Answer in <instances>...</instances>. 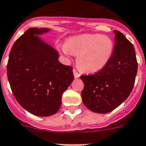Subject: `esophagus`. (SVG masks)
<instances>
[{"label": "esophagus", "instance_id": "esophagus-1", "mask_svg": "<svg viewBox=\"0 0 146 146\" xmlns=\"http://www.w3.org/2000/svg\"><path fill=\"white\" fill-rule=\"evenodd\" d=\"M73 74H74V77H75V78H78V77L80 76L79 73V72H77V70L76 69H73Z\"/></svg>", "mask_w": 146, "mask_h": 146}]
</instances>
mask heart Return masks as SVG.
Here are the masks:
<instances>
[{"label": "heart", "mask_w": 146, "mask_h": 146, "mask_svg": "<svg viewBox=\"0 0 146 146\" xmlns=\"http://www.w3.org/2000/svg\"><path fill=\"white\" fill-rule=\"evenodd\" d=\"M62 49L67 54L77 55V64L82 70L97 73L110 62L114 43L106 35L86 34L69 38Z\"/></svg>", "instance_id": "heart-1"}]
</instances>
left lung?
I'll list each match as a JSON object with an SVG mask.
<instances>
[{
	"instance_id": "1",
	"label": "left lung",
	"mask_w": 146,
	"mask_h": 146,
	"mask_svg": "<svg viewBox=\"0 0 146 146\" xmlns=\"http://www.w3.org/2000/svg\"><path fill=\"white\" fill-rule=\"evenodd\" d=\"M113 54L101 70L92 75H82L84 82L82 98L84 105L97 113L112 112L132 92L138 63L134 47L122 33L114 31Z\"/></svg>"
}]
</instances>
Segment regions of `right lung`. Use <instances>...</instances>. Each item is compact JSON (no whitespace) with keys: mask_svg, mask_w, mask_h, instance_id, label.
<instances>
[{"mask_svg":"<svg viewBox=\"0 0 146 146\" xmlns=\"http://www.w3.org/2000/svg\"><path fill=\"white\" fill-rule=\"evenodd\" d=\"M48 29L29 28L14 42L7 71L15 100L37 116H50L58 111L63 93L73 82V67L58 60V53L34 34Z\"/></svg>","mask_w":146,"mask_h":146,"instance_id":"obj_1","label":"right lung"}]
</instances>
